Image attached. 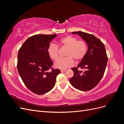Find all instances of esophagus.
Here are the masks:
<instances>
[{
    "instance_id": "34e87169",
    "label": "esophagus",
    "mask_w": 124,
    "mask_h": 124,
    "mask_svg": "<svg viewBox=\"0 0 124 124\" xmlns=\"http://www.w3.org/2000/svg\"><path fill=\"white\" fill-rule=\"evenodd\" d=\"M66 71V70H61V72H65Z\"/></svg>"
}]
</instances>
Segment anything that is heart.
Listing matches in <instances>:
<instances>
[{
  "label": "heart",
  "mask_w": 124,
  "mask_h": 124,
  "mask_svg": "<svg viewBox=\"0 0 124 124\" xmlns=\"http://www.w3.org/2000/svg\"><path fill=\"white\" fill-rule=\"evenodd\" d=\"M60 45L68 48L66 56L67 57L60 58L54 63V66L61 70H65L74 64V60L79 62L86 56L87 47L85 41L78 40L74 36H66L60 40ZM59 49L58 46L54 43H50L47 48L49 57L56 60L59 57Z\"/></svg>",
  "instance_id": "1"
}]
</instances>
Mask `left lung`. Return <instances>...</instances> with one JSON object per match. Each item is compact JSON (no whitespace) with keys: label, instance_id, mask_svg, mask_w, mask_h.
I'll list each match as a JSON object with an SVG mask.
<instances>
[{"label":"left lung","instance_id":"1","mask_svg":"<svg viewBox=\"0 0 124 124\" xmlns=\"http://www.w3.org/2000/svg\"><path fill=\"white\" fill-rule=\"evenodd\" d=\"M71 33L80 35L85 41L88 50L78 66L71 68L74 75L70 82L77 89L88 91L95 87L104 76L108 62L106 49L102 41L93 35L81 31ZM79 68L85 71H79Z\"/></svg>","mask_w":124,"mask_h":124}]
</instances>
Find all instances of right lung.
I'll return each instance as SVG.
<instances>
[{
	"instance_id": "1",
	"label": "right lung",
	"mask_w": 124,
	"mask_h": 124,
	"mask_svg": "<svg viewBox=\"0 0 124 124\" xmlns=\"http://www.w3.org/2000/svg\"><path fill=\"white\" fill-rule=\"evenodd\" d=\"M56 36V34L30 37L18 52V71L27 88L35 94H43L52 90L60 72L51 68L53 63L47 53L50 42Z\"/></svg>"
}]
</instances>
